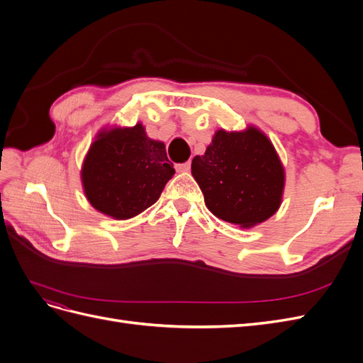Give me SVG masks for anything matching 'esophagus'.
<instances>
[{
    "label": "esophagus",
    "instance_id": "obj_1",
    "mask_svg": "<svg viewBox=\"0 0 363 363\" xmlns=\"http://www.w3.org/2000/svg\"><path fill=\"white\" fill-rule=\"evenodd\" d=\"M191 169V162H183L175 164V171L177 172H189Z\"/></svg>",
    "mask_w": 363,
    "mask_h": 363
}]
</instances>
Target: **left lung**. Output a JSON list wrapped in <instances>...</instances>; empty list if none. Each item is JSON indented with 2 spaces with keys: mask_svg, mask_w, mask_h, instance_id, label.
Instances as JSON below:
<instances>
[{
  "mask_svg": "<svg viewBox=\"0 0 363 363\" xmlns=\"http://www.w3.org/2000/svg\"><path fill=\"white\" fill-rule=\"evenodd\" d=\"M192 175L208 211L223 221L251 227L267 221L281 203L284 171L276 150L257 128L218 130Z\"/></svg>",
  "mask_w": 363,
  "mask_h": 363,
  "instance_id": "8db88e82",
  "label": "left lung"
}]
</instances>
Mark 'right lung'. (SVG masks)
I'll list each match as a JSON object with an SVG mask.
<instances>
[{
  "mask_svg": "<svg viewBox=\"0 0 363 363\" xmlns=\"http://www.w3.org/2000/svg\"><path fill=\"white\" fill-rule=\"evenodd\" d=\"M174 172L164 144L150 139L136 124L98 136L84 159L82 182L96 211L128 219L159 200Z\"/></svg>",
  "mask_w": 363,
  "mask_h": 363,
  "instance_id": "right-lung-1",
  "label": "right lung"
}]
</instances>
